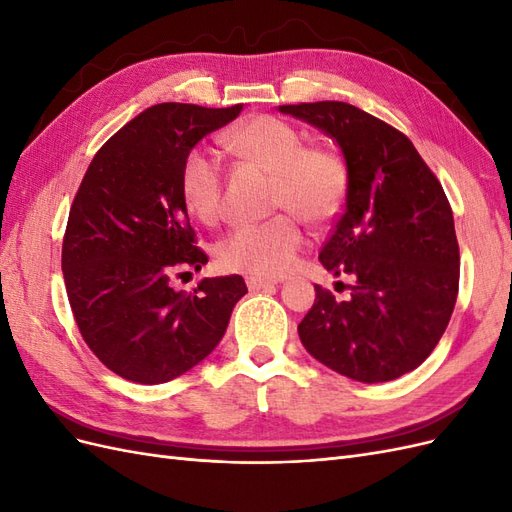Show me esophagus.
Here are the masks:
<instances>
[{
    "label": "esophagus",
    "instance_id": "1",
    "mask_svg": "<svg viewBox=\"0 0 512 512\" xmlns=\"http://www.w3.org/2000/svg\"><path fill=\"white\" fill-rule=\"evenodd\" d=\"M245 284H247V288L250 290H262V288H271V286H275L277 282L275 280H269V277H258V275H250L245 280Z\"/></svg>",
    "mask_w": 512,
    "mask_h": 512
}]
</instances>
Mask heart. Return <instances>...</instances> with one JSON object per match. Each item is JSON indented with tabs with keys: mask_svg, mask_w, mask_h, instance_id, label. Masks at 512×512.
Here are the masks:
<instances>
[{
	"mask_svg": "<svg viewBox=\"0 0 512 512\" xmlns=\"http://www.w3.org/2000/svg\"><path fill=\"white\" fill-rule=\"evenodd\" d=\"M239 158L273 175V207L290 209L307 224H329L348 192V168L331 149L303 147L290 123L260 115L243 121L224 136ZM179 188L185 205L203 222H215L222 209V164L211 151L194 147L181 162ZM303 245V230L290 213L265 222L241 224L218 243V260L228 271L260 277L282 275Z\"/></svg>",
	"mask_w": 512,
	"mask_h": 512,
	"instance_id": "heart-1",
	"label": "heart"
}]
</instances>
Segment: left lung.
<instances>
[{"label":"left lung","mask_w":512,"mask_h":512,"mask_svg":"<svg viewBox=\"0 0 512 512\" xmlns=\"http://www.w3.org/2000/svg\"><path fill=\"white\" fill-rule=\"evenodd\" d=\"M339 145L346 207L320 252L350 297L316 286L299 337L316 361L356 382H389L438 346L459 290V245L440 181L406 134L346 102L284 104Z\"/></svg>","instance_id":"obj_1"}]
</instances>
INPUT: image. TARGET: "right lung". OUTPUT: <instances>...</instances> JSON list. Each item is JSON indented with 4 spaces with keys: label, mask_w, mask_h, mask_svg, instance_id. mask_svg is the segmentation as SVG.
I'll use <instances>...</instances> for the list:
<instances>
[{
    "label": "right lung",
    "mask_w": 512,
    "mask_h": 512,
    "mask_svg": "<svg viewBox=\"0 0 512 512\" xmlns=\"http://www.w3.org/2000/svg\"><path fill=\"white\" fill-rule=\"evenodd\" d=\"M241 108H147L100 147L74 196L61 247L68 301L89 350L130 382L162 384L198 365L247 292L241 275L173 288L209 260L181 196V162Z\"/></svg>",
    "instance_id": "1"
}]
</instances>
